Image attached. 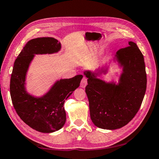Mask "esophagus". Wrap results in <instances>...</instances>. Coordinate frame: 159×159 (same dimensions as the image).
<instances>
[{"label": "esophagus", "mask_w": 159, "mask_h": 159, "mask_svg": "<svg viewBox=\"0 0 159 159\" xmlns=\"http://www.w3.org/2000/svg\"><path fill=\"white\" fill-rule=\"evenodd\" d=\"M87 84H88V79L86 77L83 76L81 80V82H80V87L84 88Z\"/></svg>", "instance_id": "esophagus-1"}]
</instances>
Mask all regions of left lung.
<instances>
[{
    "label": "left lung",
    "mask_w": 159,
    "mask_h": 159,
    "mask_svg": "<svg viewBox=\"0 0 159 159\" xmlns=\"http://www.w3.org/2000/svg\"><path fill=\"white\" fill-rule=\"evenodd\" d=\"M128 44V47L118 50L114 57L123 69L118 84L97 78L106 74L107 68L98 72L84 71L88 79L85 93L90 118L99 128L115 130L127 125L143 101L147 88L144 56L135 43L129 41Z\"/></svg>",
    "instance_id": "obj_1"
}]
</instances>
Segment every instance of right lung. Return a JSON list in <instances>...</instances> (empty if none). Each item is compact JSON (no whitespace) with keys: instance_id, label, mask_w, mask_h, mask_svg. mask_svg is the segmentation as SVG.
Masks as SVG:
<instances>
[{"instance_id":"1","label":"right lung","mask_w":159,"mask_h":159,"mask_svg":"<svg viewBox=\"0 0 159 159\" xmlns=\"http://www.w3.org/2000/svg\"><path fill=\"white\" fill-rule=\"evenodd\" d=\"M61 50V43L51 37L37 38L27 42L15 60L10 79V96L16 112L26 124L41 133H53L66 122L64 104L79 88L82 75L57 80L42 97H34L26 90L29 66L35 55L53 54Z\"/></svg>"}]
</instances>
